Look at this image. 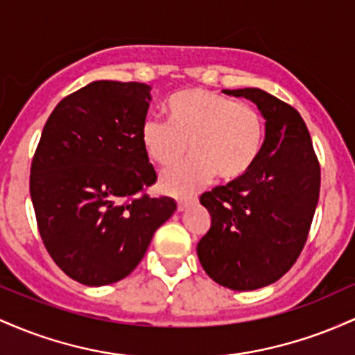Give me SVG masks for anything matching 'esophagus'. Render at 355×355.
I'll use <instances>...</instances> for the list:
<instances>
[{"instance_id": "1", "label": "esophagus", "mask_w": 355, "mask_h": 355, "mask_svg": "<svg viewBox=\"0 0 355 355\" xmlns=\"http://www.w3.org/2000/svg\"><path fill=\"white\" fill-rule=\"evenodd\" d=\"M189 205H191V201H182V199H179V201H178V211H184Z\"/></svg>"}]
</instances>
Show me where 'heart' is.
<instances>
[{
    "mask_svg": "<svg viewBox=\"0 0 355 355\" xmlns=\"http://www.w3.org/2000/svg\"><path fill=\"white\" fill-rule=\"evenodd\" d=\"M167 119L147 117L141 141L150 161L161 167L176 166L189 153L193 157L161 179L164 193L188 198L208 184L214 173L234 181L257 164L265 142L260 112L248 103L233 102L216 92L188 89L167 101Z\"/></svg>",
    "mask_w": 355,
    "mask_h": 355,
    "instance_id": "b5f03b06",
    "label": "heart"
}]
</instances>
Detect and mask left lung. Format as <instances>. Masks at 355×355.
Here are the masks:
<instances>
[{
    "label": "left lung",
    "instance_id": "1",
    "mask_svg": "<svg viewBox=\"0 0 355 355\" xmlns=\"http://www.w3.org/2000/svg\"><path fill=\"white\" fill-rule=\"evenodd\" d=\"M223 92L258 107L265 142L245 176L201 194L211 228L196 252L209 278L246 292L277 282L297 261L315 214L320 167L309 129L292 105L260 89Z\"/></svg>",
    "mask_w": 355,
    "mask_h": 355
}]
</instances>
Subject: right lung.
<instances>
[{
    "label": "right lung",
    "mask_w": 355,
    "mask_h": 355,
    "mask_svg": "<svg viewBox=\"0 0 355 355\" xmlns=\"http://www.w3.org/2000/svg\"><path fill=\"white\" fill-rule=\"evenodd\" d=\"M150 87L97 80L63 98L43 127L30 194L46 252L70 278L115 284L176 211L149 198L156 171L141 141Z\"/></svg>",
    "instance_id": "add662e5"
}]
</instances>
